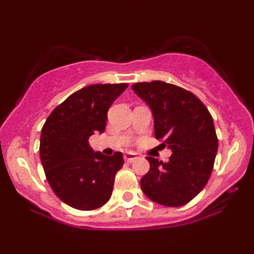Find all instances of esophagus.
Returning a JSON list of instances; mask_svg holds the SVG:
<instances>
[{"label": "esophagus", "mask_w": 254, "mask_h": 254, "mask_svg": "<svg viewBox=\"0 0 254 254\" xmlns=\"http://www.w3.org/2000/svg\"><path fill=\"white\" fill-rule=\"evenodd\" d=\"M137 154L136 153H125L124 154V160L127 162H132V161H135V160L137 159Z\"/></svg>", "instance_id": "obj_1"}]
</instances>
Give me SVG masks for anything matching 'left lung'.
Instances as JSON below:
<instances>
[{"label": "left lung", "mask_w": 254, "mask_h": 254, "mask_svg": "<svg viewBox=\"0 0 254 254\" xmlns=\"http://www.w3.org/2000/svg\"><path fill=\"white\" fill-rule=\"evenodd\" d=\"M133 92L154 116L155 137L173 151L167 162L147 156L141 189L153 202L182 206L203 190L214 168L218 139L208 109L193 93L164 81L137 82Z\"/></svg>", "instance_id": "8db88e82"}]
</instances>
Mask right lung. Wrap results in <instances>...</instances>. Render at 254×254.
I'll return each mask as SVG.
<instances>
[{
  "instance_id": "1",
  "label": "right lung",
  "mask_w": 254,
  "mask_h": 254,
  "mask_svg": "<svg viewBox=\"0 0 254 254\" xmlns=\"http://www.w3.org/2000/svg\"><path fill=\"white\" fill-rule=\"evenodd\" d=\"M127 83L90 84L72 93L50 113L42 129L39 153L46 179L62 202L77 210H94L109 202L121 151L94 153L88 143L104 132L107 111Z\"/></svg>"
}]
</instances>
